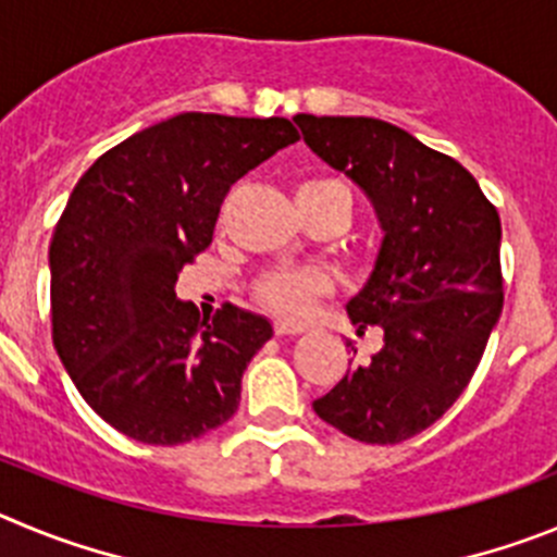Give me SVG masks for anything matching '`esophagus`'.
<instances>
[{
  "label": "esophagus",
  "instance_id": "esophagus-1",
  "mask_svg": "<svg viewBox=\"0 0 557 557\" xmlns=\"http://www.w3.org/2000/svg\"><path fill=\"white\" fill-rule=\"evenodd\" d=\"M305 330H308L305 324L283 322V319H280V322H274V333H277V335H302Z\"/></svg>",
  "mask_w": 557,
  "mask_h": 557
}]
</instances>
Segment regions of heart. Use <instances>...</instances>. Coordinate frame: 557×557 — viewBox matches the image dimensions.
<instances>
[{
    "instance_id": "1",
    "label": "heart",
    "mask_w": 557,
    "mask_h": 557,
    "mask_svg": "<svg viewBox=\"0 0 557 557\" xmlns=\"http://www.w3.org/2000/svg\"><path fill=\"white\" fill-rule=\"evenodd\" d=\"M330 188H341L333 180H310L299 188V194H322ZM333 283L322 269H274V272L260 274L255 280V297L263 308L274 310L280 315H297L308 313L310 305L319 297L330 294Z\"/></svg>"
}]
</instances>
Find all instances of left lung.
I'll list each match as a JSON object with an SVG mask.
<instances>
[{"label": "left lung", "instance_id": "8db88e82", "mask_svg": "<svg viewBox=\"0 0 557 557\" xmlns=\"http://www.w3.org/2000/svg\"><path fill=\"white\" fill-rule=\"evenodd\" d=\"M305 144L372 199L383 242L347 313L383 349L313 403L366 444H399L453 408L503 313L497 208L449 154L380 119L294 116ZM352 347V341H347Z\"/></svg>", "mask_w": 557, "mask_h": 557}]
</instances>
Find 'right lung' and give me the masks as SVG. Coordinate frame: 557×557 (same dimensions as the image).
Wrapping results in <instances>:
<instances>
[{
  "label": "right lung",
  "instance_id": "right-lung-1",
  "mask_svg": "<svg viewBox=\"0 0 557 557\" xmlns=\"http://www.w3.org/2000/svg\"><path fill=\"white\" fill-rule=\"evenodd\" d=\"M299 141L288 119L180 113L108 149L49 244L52 341L83 399L127 438L174 447L238 410L269 319L174 294L213 242L230 185Z\"/></svg>",
  "mask_w": 557,
  "mask_h": 557
}]
</instances>
